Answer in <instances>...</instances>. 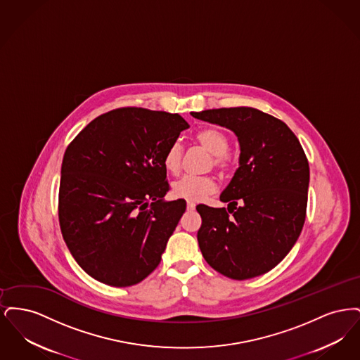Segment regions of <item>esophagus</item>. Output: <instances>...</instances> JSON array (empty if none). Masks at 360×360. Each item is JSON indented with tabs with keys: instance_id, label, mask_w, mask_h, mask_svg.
<instances>
[{
	"instance_id": "1",
	"label": "esophagus",
	"mask_w": 360,
	"mask_h": 360,
	"mask_svg": "<svg viewBox=\"0 0 360 360\" xmlns=\"http://www.w3.org/2000/svg\"><path fill=\"white\" fill-rule=\"evenodd\" d=\"M194 207H195V204H194V202H190V201H188V210H194Z\"/></svg>"
}]
</instances>
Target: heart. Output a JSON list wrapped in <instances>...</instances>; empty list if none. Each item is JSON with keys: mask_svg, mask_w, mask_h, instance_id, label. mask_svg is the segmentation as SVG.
Wrapping results in <instances>:
<instances>
[{"mask_svg": "<svg viewBox=\"0 0 360 360\" xmlns=\"http://www.w3.org/2000/svg\"><path fill=\"white\" fill-rule=\"evenodd\" d=\"M195 141L201 144L207 153L212 154V165L220 172H228L232 169V159L228 155L229 139L219 128L207 127L195 134ZM184 148L179 141H172L163 156V166L170 174H178L181 170ZM216 190V182L212 176H191L185 175L172 184L174 197L200 201L205 195Z\"/></svg>", "mask_w": 360, "mask_h": 360, "instance_id": "1", "label": "heart"}]
</instances>
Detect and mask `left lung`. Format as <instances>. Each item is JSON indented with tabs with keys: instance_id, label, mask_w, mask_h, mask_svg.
<instances>
[{
	"instance_id": "1",
	"label": "left lung",
	"mask_w": 360,
	"mask_h": 360,
	"mask_svg": "<svg viewBox=\"0 0 360 360\" xmlns=\"http://www.w3.org/2000/svg\"><path fill=\"white\" fill-rule=\"evenodd\" d=\"M239 139V169L220 195L225 207L198 205L206 262L232 279L266 274L290 252L307 217L309 163L283 121L255 108L191 112Z\"/></svg>"
}]
</instances>
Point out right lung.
Instances as JSON below:
<instances>
[{"mask_svg":"<svg viewBox=\"0 0 360 360\" xmlns=\"http://www.w3.org/2000/svg\"><path fill=\"white\" fill-rule=\"evenodd\" d=\"M188 124L178 113L119 108L90 121L66 148L59 224L77 263L94 279L127 288L160 263L186 210L166 202L163 156Z\"/></svg>","mask_w":360,"mask_h":360,"instance_id":"1","label":"right lung"}]
</instances>
